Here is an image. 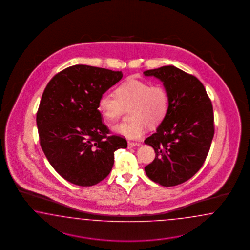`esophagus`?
<instances>
[{
  "label": "esophagus",
  "instance_id": "obj_1",
  "mask_svg": "<svg viewBox=\"0 0 250 250\" xmlns=\"http://www.w3.org/2000/svg\"><path fill=\"white\" fill-rule=\"evenodd\" d=\"M128 148H133V147H136V146H139L140 144H138V143H134V142H128Z\"/></svg>",
  "mask_w": 250,
  "mask_h": 250
}]
</instances>
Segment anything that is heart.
<instances>
[{
    "mask_svg": "<svg viewBox=\"0 0 250 250\" xmlns=\"http://www.w3.org/2000/svg\"><path fill=\"white\" fill-rule=\"evenodd\" d=\"M116 96L109 92L101 95L98 111L107 123L115 121L124 108H129L128 122L115 125L114 133L128 139H138L144 136L147 125L156 127L165 119L169 100L166 89L161 85H151L147 82L129 80L116 89Z\"/></svg>",
    "mask_w": 250,
    "mask_h": 250,
    "instance_id": "obj_1",
    "label": "heart"
}]
</instances>
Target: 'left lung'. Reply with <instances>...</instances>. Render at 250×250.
<instances>
[{"label": "left lung", "mask_w": 250, "mask_h": 250, "mask_svg": "<svg viewBox=\"0 0 250 250\" xmlns=\"http://www.w3.org/2000/svg\"><path fill=\"white\" fill-rule=\"evenodd\" d=\"M163 83L169 105L156 133L145 140L156 158L145 167L147 177L170 187L190 179L202 167L214 134L211 100L203 83L174 66L144 71Z\"/></svg>", "instance_id": "obj_1"}]
</instances>
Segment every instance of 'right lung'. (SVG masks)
Listing matches in <instances>:
<instances>
[{
    "mask_svg": "<svg viewBox=\"0 0 250 250\" xmlns=\"http://www.w3.org/2000/svg\"><path fill=\"white\" fill-rule=\"evenodd\" d=\"M123 78L122 71L75 65L54 76L37 114L40 146L66 181L92 186L109 175L114 151L126 148L121 136H108L98 111L101 95Z\"/></svg>",
    "mask_w": 250,
    "mask_h": 250,
    "instance_id": "right-lung-1",
    "label": "right lung"
}]
</instances>
